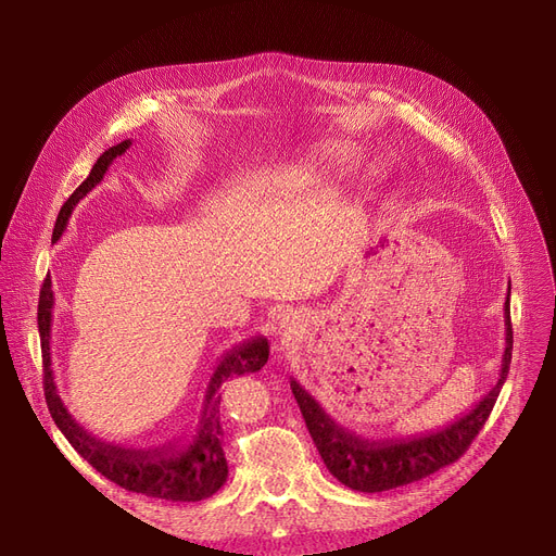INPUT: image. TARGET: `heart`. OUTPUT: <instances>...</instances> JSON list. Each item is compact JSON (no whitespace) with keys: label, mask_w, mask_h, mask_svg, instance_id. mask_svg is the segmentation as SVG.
<instances>
[{"label":"heart","mask_w":556,"mask_h":556,"mask_svg":"<svg viewBox=\"0 0 556 556\" xmlns=\"http://www.w3.org/2000/svg\"><path fill=\"white\" fill-rule=\"evenodd\" d=\"M315 155L325 166L336 168V170H344V168H354L361 162L363 151H361V146L356 141L336 139V141L319 146Z\"/></svg>","instance_id":"1"}]
</instances>
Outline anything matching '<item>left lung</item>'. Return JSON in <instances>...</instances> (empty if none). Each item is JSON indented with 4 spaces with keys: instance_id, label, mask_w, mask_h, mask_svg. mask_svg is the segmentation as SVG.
<instances>
[{
    "instance_id": "left-lung-1",
    "label": "left lung",
    "mask_w": 556,
    "mask_h": 556,
    "mask_svg": "<svg viewBox=\"0 0 556 556\" xmlns=\"http://www.w3.org/2000/svg\"><path fill=\"white\" fill-rule=\"evenodd\" d=\"M509 290L511 288H507L505 300V354L501 363L498 383L469 413L457 417L448 426L410 437H392V440H365V437H358L336 424L327 415L325 407L295 378H290V390L295 394L306 428L333 478H338L344 486L354 491L378 493L417 482L444 469V466L453 464L466 453V448L471 446L476 434L489 419L495 399H498L501 388L505 386L509 374L514 346Z\"/></svg>"
}]
</instances>
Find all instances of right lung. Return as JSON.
<instances>
[{"label": "right lung", "mask_w": 556, "mask_h": 556, "mask_svg": "<svg viewBox=\"0 0 556 556\" xmlns=\"http://www.w3.org/2000/svg\"><path fill=\"white\" fill-rule=\"evenodd\" d=\"M130 139H124L122 143L108 149L97 164L92 166V173L87 175L85 182L67 198L63 204L61 214L55 218L51 243L61 241V237L67 229L70 216L76 204L90 193L101 180L110 164L124 155L130 149ZM53 288L51 277L47 275L40 302H38V331H40V346H42V371H45V396L49 413L61 428V432L67 437V442L78 451L83 459L90 462L94 469L105 476L110 482L119 484L128 491L151 495V498L173 501V503H198L214 495L227 480V459L223 453V424H220V410L218 403L220 396H216L218 388L227 381L229 376L237 374H250L258 371L268 363L270 344L263 336H254L237 346H231L229 352L218 361L207 392H204L202 410L198 419V428L191 437V442L178 444L168 442L157 448H122L116 444H108L103 440H97L94 434L87 432L70 413L58 396L53 369H51V327H53Z\"/></svg>", "instance_id": "right-lung-1"}]
</instances>
